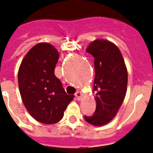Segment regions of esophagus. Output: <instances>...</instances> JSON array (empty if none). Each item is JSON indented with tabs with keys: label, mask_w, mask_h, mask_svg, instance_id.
Returning a JSON list of instances; mask_svg holds the SVG:
<instances>
[{
	"label": "esophagus",
	"mask_w": 153,
	"mask_h": 153,
	"mask_svg": "<svg viewBox=\"0 0 153 153\" xmlns=\"http://www.w3.org/2000/svg\"><path fill=\"white\" fill-rule=\"evenodd\" d=\"M75 96L76 98V100H81V97H82V94H81V91H77V92L75 94Z\"/></svg>",
	"instance_id": "1"
}]
</instances>
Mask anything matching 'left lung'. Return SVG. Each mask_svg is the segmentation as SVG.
Instances as JSON below:
<instances>
[{
  "label": "left lung",
  "instance_id": "obj_1",
  "mask_svg": "<svg viewBox=\"0 0 153 153\" xmlns=\"http://www.w3.org/2000/svg\"><path fill=\"white\" fill-rule=\"evenodd\" d=\"M94 58L96 110L85 121L94 126H102L117 116L126 94L128 72L119 48L111 41L96 39L86 48Z\"/></svg>",
  "mask_w": 153,
  "mask_h": 153
}]
</instances>
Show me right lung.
<instances>
[{
    "label": "right lung",
    "mask_w": 153,
    "mask_h": 153,
    "mask_svg": "<svg viewBox=\"0 0 153 153\" xmlns=\"http://www.w3.org/2000/svg\"><path fill=\"white\" fill-rule=\"evenodd\" d=\"M59 57L53 45L40 42L27 53L18 72L20 94L27 111L45 125L59 122L74 99V95L66 94L54 75Z\"/></svg>",
    "instance_id": "add662e5"
}]
</instances>
